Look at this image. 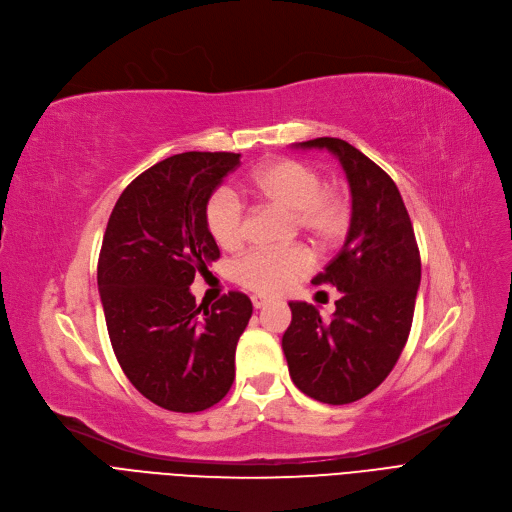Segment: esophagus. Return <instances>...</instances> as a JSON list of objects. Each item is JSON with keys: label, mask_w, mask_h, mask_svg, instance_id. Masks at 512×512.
Wrapping results in <instances>:
<instances>
[{"label": "esophagus", "mask_w": 512, "mask_h": 512, "mask_svg": "<svg viewBox=\"0 0 512 512\" xmlns=\"http://www.w3.org/2000/svg\"><path fill=\"white\" fill-rule=\"evenodd\" d=\"M268 304H270V299H268V297L252 295V306H254L256 310H260V308H264V306H268Z\"/></svg>", "instance_id": "obj_1"}]
</instances>
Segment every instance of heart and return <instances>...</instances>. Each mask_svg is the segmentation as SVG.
<instances>
[{"label":"heart","instance_id":"obj_1","mask_svg":"<svg viewBox=\"0 0 512 512\" xmlns=\"http://www.w3.org/2000/svg\"><path fill=\"white\" fill-rule=\"evenodd\" d=\"M250 192L266 202L291 210L295 227L316 244L330 246L349 227L351 202L337 184H322V175L297 159H277L256 169ZM208 233L221 248H237L246 237V208L231 190L219 188L204 206ZM314 268V256L304 246L285 250H250L233 262V279L264 295H277L306 279Z\"/></svg>","mask_w":512,"mask_h":512}]
</instances>
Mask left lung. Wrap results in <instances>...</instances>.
I'll return each mask as SVG.
<instances>
[{
    "label": "left lung",
    "mask_w": 512,
    "mask_h": 512,
    "mask_svg": "<svg viewBox=\"0 0 512 512\" xmlns=\"http://www.w3.org/2000/svg\"><path fill=\"white\" fill-rule=\"evenodd\" d=\"M295 148H326L339 159L351 188V223L341 252L312 279L341 291L333 318L289 302L283 351L304 395L347 405L370 395L395 368L411 330L422 260L401 192L386 171L341 138Z\"/></svg>",
    "instance_id": "left-lung-1"
}]
</instances>
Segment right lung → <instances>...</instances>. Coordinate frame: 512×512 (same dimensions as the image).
<instances>
[{
	"mask_svg": "<svg viewBox=\"0 0 512 512\" xmlns=\"http://www.w3.org/2000/svg\"><path fill=\"white\" fill-rule=\"evenodd\" d=\"M239 157L192 150L153 165L122 192L105 229L97 283L113 353L138 393L169 411L213 407L235 378L250 297L229 291L202 312L190 285L221 256L204 206Z\"/></svg>",
	"mask_w": 512,
	"mask_h": 512,
	"instance_id": "right-lung-1",
	"label": "right lung"
}]
</instances>
